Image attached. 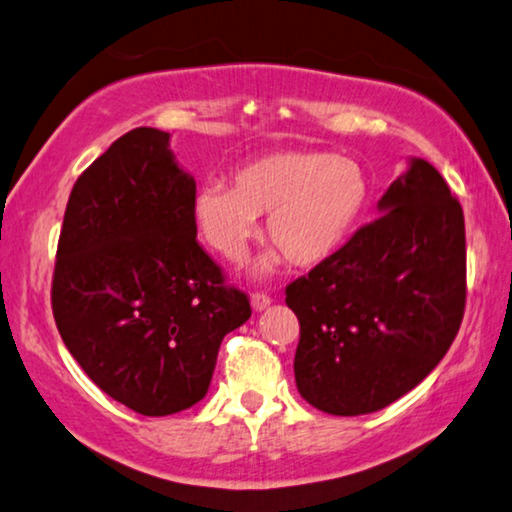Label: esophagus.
Segmentation results:
<instances>
[{
  "label": "esophagus",
  "instance_id": "obj_1",
  "mask_svg": "<svg viewBox=\"0 0 512 512\" xmlns=\"http://www.w3.org/2000/svg\"><path fill=\"white\" fill-rule=\"evenodd\" d=\"M250 305H253L255 311H264L271 307V298H268L266 293H253V296H250Z\"/></svg>",
  "mask_w": 512,
  "mask_h": 512
}]
</instances>
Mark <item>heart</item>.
Masks as SVG:
<instances>
[{
  "instance_id": "1",
  "label": "heart",
  "mask_w": 512,
  "mask_h": 512,
  "mask_svg": "<svg viewBox=\"0 0 512 512\" xmlns=\"http://www.w3.org/2000/svg\"><path fill=\"white\" fill-rule=\"evenodd\" d=\"M372 203L363 164L325 151H273L241 164L232 189L198 187L192 216L198 235L223 262L239 264L266 214L271 250L257 264L275 271L287 257L298 268H318L339 257L357 235Z\"/></svg>"
}]
</instances>
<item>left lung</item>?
I'll return each instance as SVG.
<instances>
[{
  "mask_svg": "<svg viewBox=\"0 0 512 512\" xmlns=\"http://www.w3.org/2000/svg\"><path fill=\"white\" fill-rule=\"evenodd\" d=\"M377 210L339 257L287 287L296 386L329 415L375 413L413 391L463 320L465 221L445 178L411 158Z\"/></svg>",
  "mask_w": 512,
  "mask_h": 512,
  "instance_id": "obj_1",
  "label": "left lung"
}]
</instances>
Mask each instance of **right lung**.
<instances>
[{
    "label": "right lung",
    "instance_id": "right-lung-1",
    "mask_svg": "<svg viewBox=\"0 0 512 512\" xmlns=\"http://www.w3.org/2000/svg\"><path fill=\"white\" fill-rule=\"evenodd\" d=\"M169 133L135 128L85 169L58 239L51 309L94 384L135 413L201 402L223 336L250 318L246 293L198 246L196 180Z\"/></svg>",
    "mask_w": 512,
    "mask_h": 512
}]
</instances>
